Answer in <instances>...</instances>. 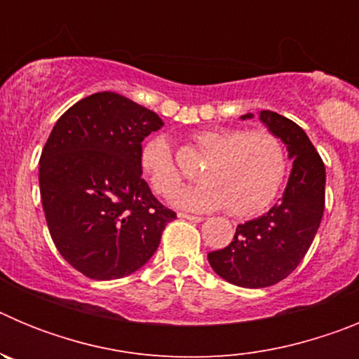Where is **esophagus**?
<instances>
[{
	"mask_svg": "<svg viewBox=\"0 0 359 359\" xmlns=\"http://www.w3.org/2000/svg\"><path fill=\"white\" fill-rule=\"evenodd\" d=\"M180 217L182 219H187V221H192V223H201L203 217L201 215H190V214H185V212H180Z\"/></svg>",
	"mask_w": 359,
	"mask_h": 359,
	"instance_id": "1",
	"label": "esophagus"
}]
</instances>
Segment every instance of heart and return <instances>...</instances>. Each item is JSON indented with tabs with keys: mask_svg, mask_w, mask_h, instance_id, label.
Masks as SVG:
<instances>
[{
	"mask_svg": "<svg viewBox=\"0 0 359 359\" xmlns=\"http://www.w3.org/2000/svg\"><path fill=\"white\" fill-rule=\"evenodd\" d=\"M192 142L207 156L199 169L201 183L172 196L177 208L210 212L226 208L231 215H253L273 201L287 169L284 144L266 129H203ZM142 172L158 196H170L182 185V172L163 136H152L140 149Z\"/></svg>",
	"mask_w": 359,
	"mask_h": 359,
	"instance_id": "obj_1",
	"label": "heart"
}]
</instances>
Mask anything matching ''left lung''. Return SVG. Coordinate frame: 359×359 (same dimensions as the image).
Listing matches in <instances>:
<instances>
[{"label":"left lung","instance_id":"8db88e82","mask_svg":"<svg viewBox=\"0 0 359 359\" xmlns=\"http://www.w3.org/2000/svg\"><path fill=\"white\" fill-rule=\"evenodd\" d=\"M261 120L284 142L293 169L275 207L239 224L226 248L208 253L215 273L241 287L273 286L294 271L315 239L325 208V167L304 129L275 111H261Z\"/></svg>","mask_w":359,"mask_h":359}]
</instances>
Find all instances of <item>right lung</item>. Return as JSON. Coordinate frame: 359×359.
<instances>
[{"instance_id":"obj_1","label":"right lung","mask_w":359,"mask_h":359,"mask_svg":"<svg viewBox=\"0 0 359 359\" xmlns=\"http://www.w3.org/2000/svg\"><path fill=\"white\" fill-rule=\"evenodd\" d=\"M161 126L154 111L113 91L82 98L53 126L39 160L44 217L55 248L86 277L140 269L176 219L142 177V142Z\"/></svg>"}]
</instances>
